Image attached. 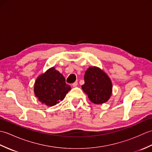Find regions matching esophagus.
<instances>
[{
    "instance_id": "esophagus-1",
    "label": "esophagus",
    "mask_w": 152,
    "mask_h": 152,
    "mask_svg": "<svg viewBox=\"0 0 152 152\" xmlns=\"http://www.w3.org/2000/svg\"><path fill=\"white\" fill-rule=\"evenodd\" d=\"M72 87H74V88H75V87H76L77 86H78V82H74V83H72Z\"/></svg>"
}]
</instances>
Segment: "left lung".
<instances>
[{"instance_id": "obj_1", "label": "left lung", "mask_w": 152, "mask_h": 152, "mask_svg": "<svg viewBox=\"0 0 152 152\" xmlns=\"http://www.w3.org/2000/svg\"><path fill=\"white\" fill-rule=\"evenodd\" d=\"M84 82L82 89L93 103L102 104L110 98L112 92L111 80L101 69L89 67L85 72Z\"/></svg>"}]
</instances>
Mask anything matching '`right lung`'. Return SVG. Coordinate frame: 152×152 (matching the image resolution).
I'll use <instances>...</instances> for the list:
<instances>
[{
	"instance_id": "add662e5",
	"label": "right lung",
	"mask_w": 152,
	"mask_h": 152,
	"mask_svg": "<svg viewBox=\"0 0 152 152\" xmlns=\"http://www.w3.org/2000/svg\"><path fill=\"white\" fill-rule=\"evenodd\" d=\"M70 89L63 75L55 67L40 74L34 86V94L39 101L48 106H54L63 101Z\"/></svg>"
}]
</instances>
